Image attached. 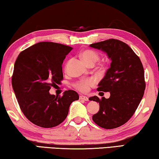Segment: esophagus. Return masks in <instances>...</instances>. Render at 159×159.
<instances>
[{
    "instance_id": "obj_1",
    "label": "esophagus",
    "mask_w": 159,
    "mask_h": 159,
    "mask_svg": "<svg viewBox=\"0 0 159 159\" xmlns=\"http://www.w3.org/2000/svg\"><path fill=\"white\" fill-rule=\"evenodd\" d=\"M80 100H84V101H88V98H87V97H86V96H84V95H80Z\"/></svg>"
}]
</instances>
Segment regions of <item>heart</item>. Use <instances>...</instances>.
<instances>
[{"mask_svg":"<svg viewBox=\"0 0 159 159\" xmlns=\"http://www.w3.org/2000/svg\"><path fill=\"white\" fill-rule=\"evenodd\" d=\"M81 58L82 59L85 63L87 65H90V64H94L95 65V63L99 60L100 57L99 54L96 52L93 51V50L87 49L84 50L83 52H81L80 54ZM95 84V82L93 80H87L85 81H82L80 83L77 84V89L81 92H87L88 90L89 87L93 86Z\"/></svg>","mask_w":159,"mask_h":159,"instance_id":"b5f03b06","label":"heart"}]
</instances>
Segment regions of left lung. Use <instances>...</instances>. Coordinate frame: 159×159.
Here are the masks:
<instances>
[{"label": "left lung", "instance_id": "obj_1", "mask_svg": "<svg viewBox=\"0 0 159 159\" xmlns=\"http://www.w3.org/2000/svg\"><path fill=\"white\" fill-rule=\"evenodd\" d=\"M89 47L106 53L112 61L97 89L110 92V98L100 100L93 96L89 100L100 105L93 121L100 127L113 129L125 124L141 102L146 88L143 66L133 49L121 41L110 39Z\"/></svg>", "mask_w": 159, "mask_h": 159}]
</instances>
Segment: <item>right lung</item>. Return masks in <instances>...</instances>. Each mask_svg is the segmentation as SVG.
Masks as SVG:
<instances>
[{"mask_svg": "<svg viewBox=\"0 0 159 159\" xmlns=\"http://www.w3.org/2000/svg\"><path fill=\"white\" fill-rule=\"evenodd\" d=\"M72 48L54 42H39L21 52L14 64L12 87L20 110L26 118L42 128L59 125L68 115L74 90L63 95L49 93L52 86L63 79L62 63Z\"/></svg>", "mask_w": 159, "mask_h": 159, "instance_id": "1", "label": "right lung"}]
</instances>
